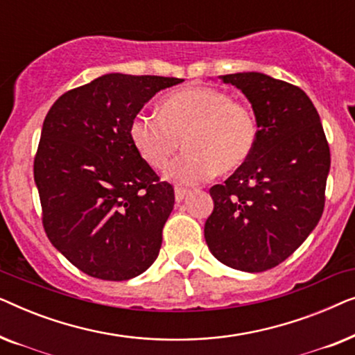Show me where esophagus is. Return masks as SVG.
Wrapping results in <instances>:
<instances>
[{
	"label": "esophagus",
	"mask_w": 355,
	"mask_h": 355,
	"mask_svg": "<svg viewBox=\"0 0 355 355\" xmlns=\"http://www.w3.org/2000/svg\"><path fill=\"white\" fill-rule=\"evenodd\" d=\"M189 192L191 191H189V189H184V187L174 189V197H176V202H182Z\"/></svg>",
	"instance_id": "esophagus-1"
}]
</instances>
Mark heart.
I'll use <instances>...</instances> for the list:
<instances>
[{
	"label": "heart",
	"instance_id": "1",
	"mask_svg": "<svg viewBox=\"0 0 355 355\" xmlns=\"http://www.w3.org/2000/svg\"><path fill=\"white\" fill-rule=\"evenodd\" d=\"M130 139L140 157L155 169L168 166L181 144L187 150L169 168L178 182L196 184L211 174L236 171L254 153L259 121L250 106L211 87L174 92L162 113H139Z\"/></svg>",
	"mask_w": 355,
	"mask_h": 355
}]
</instances>
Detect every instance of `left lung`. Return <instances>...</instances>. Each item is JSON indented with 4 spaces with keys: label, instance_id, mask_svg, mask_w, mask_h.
Masks as SVG:
<instances>
[{
    "label": "left lung",
    "instance_id": "8db88e82",
    "mask_svg": "<svg viewBox=\"0 0 355 355\" xmlns=\"http://www.w3.org/2000/svg\"><path fill=\"white\" fill-rule=\"evenodd\" d=\"M250 101L259 121L252 157L210 189L208 249L231 268L259 273L307 239L324 208L329 147L304 90L261 72L221 76Z\"/></svg>",
    "mask_w": 355,
    "mask_h": 355
}]
</instances>
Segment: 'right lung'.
<instances>
[{
	"label": "right lung",
	"mask_w": 355,
	"mask_h": 355,
	"mask_svg": "<svg viewBox=\"0 0 355 355\" xmlns=\"http://www.w3.org/2000/svg\"><path fill=\"white\" fill-rule=\"evenodd\" d=\"M182 79L105 74L61 95L43 121L33 178L48 239L89 276L125 281L157 260L174 207L130 139V123Z\"/></svg>",
	"instance_id": "1"
}]
</instances>
